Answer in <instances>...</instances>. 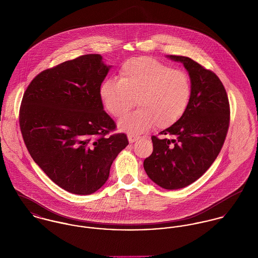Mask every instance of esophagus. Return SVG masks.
I'll return each mask as SVG.
<instances>
[{
    "mask_svg": "<svg viewBox=\"0 0 258 258\" xmlns=\"http://www.w3.org/2000/svg\"><path fill=\"white\" fill-rule=\"evenodd\" d=\"M140 137L137 136V135H134V134H128V140L130 143H134L135 141H137Z\"/></svg>",
    "mask_w": 258,
    "mask_h": 258,
    "instance_id": "1",
    "label": "esophagus"
}]
</instances>
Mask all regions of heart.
Returning <instances> with one entry per match:
<instances>
[{"label": "heart", "mask_w": 258, "mask_h": 258, "mask_svg": "<svg viewBox=\"0 0 258 258\" xmlns=\"http://www.w3.org/2000/svg\"><path fill=\"white\" fill-rule=\"evenodd\" d=\"M119 80L106 79L99 95L106 110L121 117L136 103L140 109L118 122L120 130L141 134L152 126L165 129L176 124L187 109L191 97L188 75L150 57L125 61Z\"/></svg>", "instance_id": "b5f03b06"}]
</instances>
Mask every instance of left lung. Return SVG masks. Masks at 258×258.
<instances>
[{
  "instance_id": "1",
  "label": "left lung",
  "mask_w": 258,
  "mask_h": 258,
  "mask_svg": "<svg viewBox=\"0 0 258 258\" xmlns=\"http://www.w3.org/2000/svg\"><path fill=\"white\" fill-rule=\"evenodd\" d=\"M184 64L191 97L183 117L160 132L172 139L152 136L153 153L144 160L148 177L166 189L196 182L217 159L229 125V103L220 78L189 57L168 55Z\"/></svg>"
}]
</instances>
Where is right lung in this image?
Segmentation results:
<instances>
[{
	"instance_id": "obj_1",
	"label": "right lung",
	"mask_w": 258,
	"mask_h": 258,
	"mask_svg": "<svg viewBox=\"0 0 258 258\" xmlns=\"http://www.w3.org/2000/svg\"><path fill=\"white\" fill-rule=\"evenodd\" d=\"M100 54H85L37 74L20 108L21 132L32 158L46 176L75 195H90L109 177L129 142L106 136L116 124L99 95L108 74Z\"/></svg>"
}]
</instances>
